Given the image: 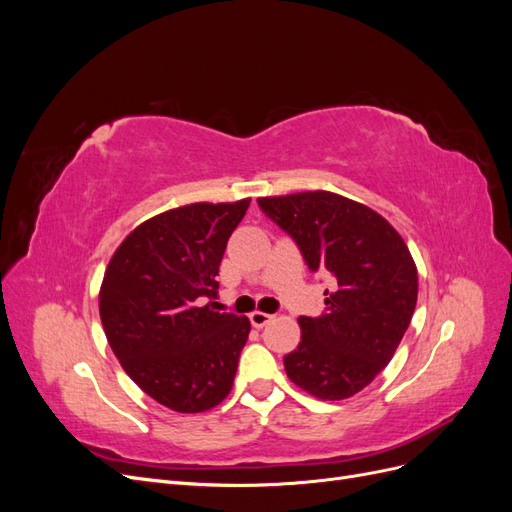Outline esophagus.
I'll return each instance as SVG.
<instances>
[{
  "instance_id": "1",
  "label": "esophagus",
  "mask_w": 512,
  "mask_h": 512,
  "mask_svg": "<svg viewBox=\"0 0 512 512\" xmlns=\"http://www.w3.org/2000/svg\"><path fill=\"white\" fill-rule=\"evenodd\" d=\"M271 320H273V316H271V314H265V312H254V314H250V322H252L254 329L267 327V324H269Z\"/></svg>"
}]
</instances>
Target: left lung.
I'll return each mask as SVG.
<instances>
[{"mask_svg":"<svg viewBox=\"0 0 512 512\" xmlns=\"http://www.w3.org/2000/svg\"><path fill=\"white\" fill-rule=\"evenodd\" d=\"M312 271H329L324 312L299 316L301 342L284 356L288 378L324 401L363 391L389 365L412 320L416 265L380 213L333 192L258 198Z\"/></svg>","mask_w":512,"mask_h":512,"instance_id":"8db88e82","label":"left lung"}]
</instances>
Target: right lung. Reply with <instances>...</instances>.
I'll list each match as a JSON object with an SVG mask.
<instances>
[{"instance_id": "add662e5", "label": "right lung", "mask_w": 512, "mask_h": 512, "mask_svg": "<svg viewBox=\"0 0 512 512\" xmlns=\"http://www.w3.org/2000/svg\"><path fill=\"white\" fill-rule=\"evenodd\" d=\"M250 207L194 203L136 226L100 288V320L121 367L158 404L185 414L226 399L250 320L215 312V275L228 237Z\"/></svg>"}]
</instances>
